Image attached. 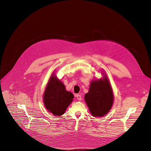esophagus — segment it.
Segmentation results:
<instances>
[{"instance_id": "esophagus-1", "label": "esophagus", "mask_w": 151, "mask_h": 151, "mask_svg": "<svg viewBox=\"0 0 151 151\" xmlns=\"http://www.w3.org/2000/svg\"><path fill=\"white\" fill-rule=\"evenodd\" d=\"M76 97L77 98V99H78V100H81L82 97H81V95H79V94H76Z\"/></svg>"}]
</instances>
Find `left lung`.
<instances>
[{
  "label": "left lung",
  "instance_id": "obj_1",
  "mask_svg": "<svg viewBox=\"0 0 151 151\" xmlns=\"http://www.w3.org/2000/svg\"><path fill=\"white\" fill-rule=\"evenodd\" d=\"M103 77L92 80L90 89L84 96L90 114L94 117H101L111 109L114 96L109 80L104 72Z\"/></svg>",
  "mask_w": 151,
  "mask_h": 151
}]
</instances>
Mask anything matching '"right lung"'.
Returning <instances> with one entry per match:
<instances>
[{
    "label": "right lung",
    "instance_id": "obj_1",
    "mask_svg": "<svg viewBox=\"0 0 151 151\" xmlns=\"http://www.w3.org/2000/svg\"><path fill=\"white\" fill-rule=\"evenodd\" d=\"M73 97V94L66 90L63 82L52 73L43 94V101L47 111L55 116L63 115Z\"/></svg>",
    "mask_w": 151,
    "mask_h": 151
}]
</instances>
